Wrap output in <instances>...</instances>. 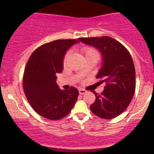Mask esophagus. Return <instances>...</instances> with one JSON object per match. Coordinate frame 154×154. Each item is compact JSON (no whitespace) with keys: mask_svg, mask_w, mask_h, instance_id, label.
Listing matches in <instances>:
<instances>
[{"mask_svg":"<svg viewBox=\"0 0 154 154\" xmlns=\"http://www.w3.org/2000/svg\"><path fill=\"white\" fill-rule=\"evenodd\" d=\"M79 94L83 95V94H85V93H87V91H86L85 90H84V89H79Z\"/></svg>","mask_w":154,"mask_h":154,"instance_id":"obj_1","label":"esophagus"}]
</instances>
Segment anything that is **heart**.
Segmentation results:
<instances>
[{
    "label": "heart",
    "instance_id": "b5f03b06",
    "mask_svg": "<svg viewBox=\"0 0 154 154\" xmlns=\"http://www.w3.org/2000/svg\"><path fill=\"white\" fill-rule=\"evenodd\" d=\"M83 51H84L85 54V56H88V55L89 54H98V53L96 52V51L95 50V49L93 48H83ZM69 52L66 53V54L65 55V57H64V59H63V63H66L67 59H68L69 56Z\"/></svg>",
    "mask_w": 154,
    "mask_h": 154
}]
</instances>
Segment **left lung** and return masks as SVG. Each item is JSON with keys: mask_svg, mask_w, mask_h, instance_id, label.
I'll return each mask as SVG.
<instances>
[{"mask_svg": "<svg viewBox=\"0 0 154 154\" xmlns=\"http://www.w3.org/2000/svg\"><path fill=\"white\" fill-rule=\"evenodd\" d=\"M81 43L94 47L101 54V67L96 75L106 86L101 94L92 91L95 101L91 106L95 115L113 119L128 108L135 93V70L129 51L117 40L108 36L82 38Z\"/></svg>", "mask_w": 154, "mask_h": 154, "instance_id": "obj_1", "label": "left lung"}]
</instances>
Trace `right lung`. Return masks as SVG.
I'll return each mask as SVG.
<instances>
[{"instance_id":"1","label":"right lung","mask_w":154,"mask_h":154,"mask_svg":"<svg viewBox=\"0 0 154 154\" xmlns=\"http://www.w3.org/2000/svg\"><path fill=\"white\" fill-rule=\"evenodd\" d=\"M77 43V40H58L44 44L32 54L26 65L23 88L26 99L39 115L48 119H62L77 100V88L61 90L56 83L66 51Z\"/></svg>"}]
</instances>
